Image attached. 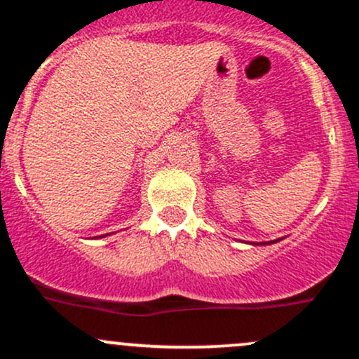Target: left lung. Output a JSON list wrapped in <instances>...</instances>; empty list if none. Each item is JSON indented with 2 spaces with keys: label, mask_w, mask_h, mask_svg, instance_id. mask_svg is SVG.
Listing matches in <instances>:
<instances>
[{
  "label": "left lung",
  "mask_w": 359,
  "mask_h": 359,
  "mask_svg": "<svg viewBox=\"0 0 359 359\" xmlns=\"http://www.w3.org/2000/svg\"><path fill=\"white\" fill-rule=\"evenodd\" d=\"M270 243H273V241H270ZM263 245H265V243H263Z\"/></svg>",
  "instance_id": "8db88e82"
}]
</instances>
